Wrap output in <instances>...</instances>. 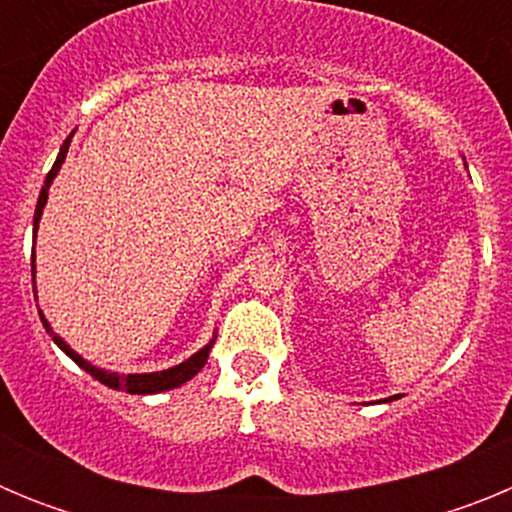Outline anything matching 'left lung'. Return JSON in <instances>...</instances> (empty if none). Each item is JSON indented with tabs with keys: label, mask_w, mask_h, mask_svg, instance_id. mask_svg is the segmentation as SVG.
<instances>
[{
	"label": "left lung",
	"mask_w": 512,
	"mask_h": 512,
	"mask_svg": "<svg viewBox=\"0 0 512 512\" xmlns=\"http://www.w3.org/2000/svg\"><path fill=\"white\" fill-rule=\"evenodd\" d=\"M395 397H397V395H395ZM390 400H392V397H390Z\"/></svg>",
	"instance_id": "obj_1"
}]
</instances>
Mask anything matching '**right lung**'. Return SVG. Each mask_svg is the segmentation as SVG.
Instances as JSON below:
<instances>
[{"mask_svg":"<svg viewBox=\"0 0 512 512\" xmlns=\"http://www.w3.org/2000/svg\"><path fill=\"white\" fill-rule=\"evenodd\" d=\"M71 138H74V133L69 135V138L63 140L61 151H58V158L56 164H53V169L48 171V176H45V184L43 189H40V197H38V205H35V217H33V230L35 235H38V225H40V217H43V207L45 202H48V189H51L53 179H56V174L61 171V164L66 161V153H69V146H71ZM33 292H35V300H38V289H35V251H33ZM40 320H43V328L45 333L53 338V343H56L58 348H61L63 354L69 356L71 361H76V364L84 369L87 374H92L97 382H102L104 387H110V390H125L130 392V395H158V392H166V390H174V387H182L184 382H189V379L194 377V374L200 372L202 366L207 364V356H210L212 351V343H215V336H212V341L207 343V346H202L197 354H192L189 359H184L182 364L176 366H169V369H161V372H143V374H117V372H107V369H102V366H94L92 361H87L84 356H79L74 351V348L69 346V343L63 341L61 336H58L56 330L51 328V323L45 320L43 310H38Z\"/></svg>","mask_w":512,"mask_h":512,"instance_id":"right-lung-1","label":"right lung"}]
</instances>
